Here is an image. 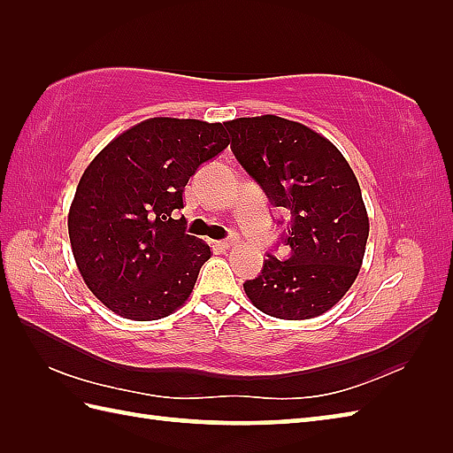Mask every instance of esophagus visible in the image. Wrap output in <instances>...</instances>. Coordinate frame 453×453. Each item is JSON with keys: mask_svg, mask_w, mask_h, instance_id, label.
<instances>
[{"mask_svg": "<svg viewBox=\"0 0 453 453\" xmlns=\"http://www.w3.org/2000/svg\"><path fill=\"white\" fill-rule=\"evenodd\" d=\"M239 242V235L237 234H229L226 239H221V242L218 243L221 249H229V247H234L235 243Z\"/></svg>", "mask_w": 453, "mask_h": 453, "instance_id": "esophagus-1", "label": "esophagus"}]
</instances>
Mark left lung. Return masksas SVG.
I'll return each instance as SVG.
<instances>
[{
    "label": "left lung",
    "mask_w": 453,
    "mask_h": 453,
    "mask_svg": "<svg viewBox=\"0 0 453 453\" xmlns=\"http://www.w3.org/2000/svg\"><path fill=\"white\" fill-rule=\"evenodd\" d=\"M232 151L273 206L290 253H266L261 274L243 284L257 310L278 319H311L349 292L358 276L365 242L360 185L342 153L321 134L274 114L226 122ZM273 251V249H271Z\"/></svg>",
    "instance_id": "obj_1"
}]
</instances>
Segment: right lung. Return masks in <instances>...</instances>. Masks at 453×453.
I'll list each match as a JSON object with an SVG mask.
<instances>
[{
  "mask_svg": "<svg viewBox=\"0 0 453 453\" xmlns=\"http://www.w3.org/2000/svg\"><path fill=\"white\" fill-rule=\"evenodd\" d=\"M227 143L219 122L150 119L85 169L67 229L85 284L109 310L156 321L187 302L210 247L177 211L188 179Z\"/></svg>",
  "mask_w": 453,
  "mask_h": 453,
  "instance_id": "1",
  "label": "right lung"
}]
</instances>
